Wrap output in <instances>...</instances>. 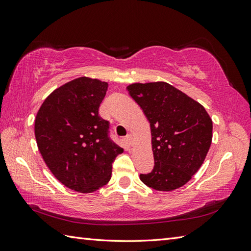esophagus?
Returning a JSON list of instances; mask_svg holds the SVG:
<instances>
[{
    "label": "esophagus",
    "instance_id": "esophagus-1",
    "mask_svg": "<svg viewBox=\"0 0 251 251\" xmlns=\"http://www.w3.org/2000/svg\"><path fill=\"white\" fill-rule=\"evenodd\" d=\"M132 139H134V138H132V135H131V134L126 136V140H127V142L129 143V145H131V143H132Z\"/></svg>",
    "mask_w": 251,
    "mask_h": 251
}]
</instances>
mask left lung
<instances>
[{
    "label": "left lung",
    "mask_w": 251,
    "mask_h": 251,
    "mask_svg": "<svg viewBox=\"0 0 251 251\" xmlns=\"http://www.w3.org/2000/svg\"><path fill=\"white\" fill-rule=\"evenodd\" d=\"M127 89L151 126L154 167L140 174V180L157 191L184 185L210 148V116L201 104L168 83H136Z\"/></svg>",
    "instance_id": "left-lung-1"
}]
</instances>
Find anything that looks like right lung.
I'll return each mask as SVG.
<instances>
[{
    "label": "right lung",
    "mask_w": 251,
    "mask_h": 251,
    "mask_svg": "<svg viewBox=\"0 0 251 251\" xmlns=\"http://www.w3.org/2000/svg\"><path fill=\"white\" fill-rule=\"evenodd\" d=\"M108 83L78 77L54 90L37 112L35 139L52 175L69 189L90 193L109 182L123 149L99 115Z\"/></svg>",
    "instance_id": "right-lung-1"
}]
</instances>
